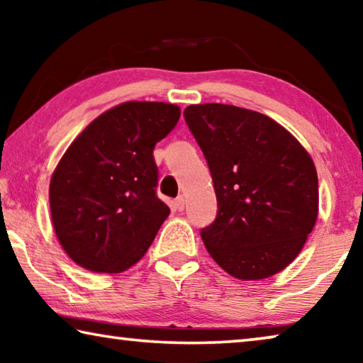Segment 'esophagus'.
Returning <instances> with one entry per match:
<instances>
[{
	"label": "esophagus",
	"instance_id": "34e87169",
	"mask_svg": "<svg viewBox=\"0 0 363 363\" xmlns=\"http://www.w3.org/2000/svg\"><path fill=\"white\" fill-rule=\"evenodd\" d=\"M184 206H186V196H184V195L177 196V199H176V208H177V210H179V211H182Z\"/></svg>",
	"mask_w": 363,
	"mask_h": 363
}]
</instances>
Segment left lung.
Wrapping results in <instances>:
<instances>
[{
    "label": "left lung",
    "mask_w": 363,
    "mask_h": 363,
    "mask_svg": "<svg viewBox=\"0 0 363 363\" xmlns=\"http://www.w3.org/2000/svg\"><path fill=\"white\" fill-rule=\"evenodd\" d=\"M211 171L218 218L201 230L208 253L238 280L290 266L318 216L314 160L267 115L227 104L184 110Z\"/></svg>",
    "instance_id": "1"
}]
</instances>
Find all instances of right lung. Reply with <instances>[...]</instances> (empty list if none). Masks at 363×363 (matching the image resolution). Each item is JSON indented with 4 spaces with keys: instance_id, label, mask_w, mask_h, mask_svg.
<instances>
[{
    "instance_id": "right-lung-1",
    "label": "right lung",
    "mask_w": 363,
    "mask_h": 363,
    "mask_svg": "<svg viewBox=\"0 0 363 363\" xmlns=\"http://www.w3.org/2000/svg\"><path fill=\"white\" fill-rule=\"evenodd\" d=\"M174 104L128 101L69 145L49 182L60 247L91 272L120 274L143 259L169 208L155 195L153 147L176 126Z\"/></svg>"
}]
</instances>
